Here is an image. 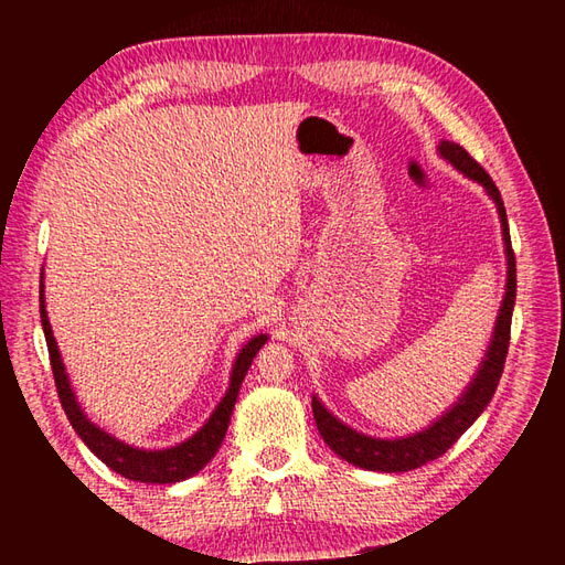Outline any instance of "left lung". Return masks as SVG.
Returning a JSON list of instances; mask_svg holds the SVG:
<instances>
[{"mask_svg":"<svg viewBox=\"0 0 565 565\" xmlns=\"http://www.w3.org/2000/svg\"><path fill=\"white\" fill-rule=\"evenodd\" d=\"M439 152L456 167V170L463 172L466 177L476 179V182L483 184L488 194L493 196L498 213H500V221H502V237H505L508 289H505V298H502V308H500V316L495 322L493 342H490V347H488L486 362L481 364V369H478L473 383L461 395L459 403H456L447 415H441L437 423L429 425L427 429L417 431V435H413V437H403V439H374V437L359 435L356 429L342 425L338 417H332L326 407L320 405L318 398H313V417L318 423V431L322 435V439H326L328 447L338 456H342L344 461H350L359 468H369V471L401 473V471H413V468H419V466L439 459V456L476 423V417L486 411V405L490 403V398H493V393L498 388L502 369H505V356H508V347H510L512 308H514V296H518V267H514V252H512V243H510L505 203H502L500 191H498L493 179H490V174L461 146H456V142H449V140H441Z\"/></svg>","mask_w":565,"mask_h":565,"instance_id":"left-lung-1","label":"left lung"}]
</instances>
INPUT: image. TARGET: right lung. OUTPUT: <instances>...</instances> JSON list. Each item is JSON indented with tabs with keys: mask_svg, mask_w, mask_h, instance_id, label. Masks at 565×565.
<instances>
[{
	"mask_svg": "<svg viewBox=\"0 0 565 565\" xmlns=\"http://www.w3.org/2000/svg\"><path fill=\"white\" fill-rule=\"evenodd\" d=\"M41 322H43V332H45V342H47V354H51L57 398H60V403H63V411L70 419V425L75 427L82 441L87 444V447L97 454L106 466L114 468L116 473H121L124 478H128V481L160 483V486L186 481L189 476L199 473L201 468L213 459L215 451H218V447H221L223 437H225V431H227V423H231L237 393H239V386H243L247 369L252 366V359H255V354L262 350V344L267 342V334H257V338H252L243 347V352H239L235 359L231 388H227L225 398L218 403V407H215L213 415L209 417V423L203 425L194 437H189L186 441L177 444V447H172V449L146 451V449L128 447V444L118 441L111 435H106L104 429L92 425L89 419L84 417V413L79 411L75 393H72V388H70L63 359H60V352H57L51 322H47L45 301H43V281H41Z\"/></svg>",
	"mask_w": 565,
	"mask_h": 565,
	"instance_id": "obj_1",
	"label": "right lung"
}]
</instances>
